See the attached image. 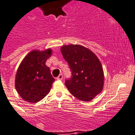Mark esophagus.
Listing matches in <instances>:
<instances>
[{
    "label": "esophagus",
    "mask_w": 135,
    "mask_h": 135,
    "mask_svg": "<svg viewBox=\"0 0 135 135\" xmlns=\"http://www.w3.org/2000/svg\"><path fill=\"white\" fill-rule=\"evenodd\" d=\"M56 79H57V80H62V79H63V74H60L58 76V77L56 78Z\"/></svg>",
    "instance_id": "1"
}]
</instances>
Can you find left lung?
Segmentation results:
<instances>
[{"label": "left lung", "instance_id": "left-lung-1", "mask_svg": "<svg viewBox=\"0 0 135 135\" xmlns=\"http://www.w3.org/2000/svg\"><path fill=\"white\" fill-rule=\"evenodd\" d=\"M61 51L72 72L71 77L65 79L67 88L78 99H93L102 91L104 83L103 68L99 59L82 45H64Z\"/></svg>", "mask_w": 135, "mask_h": 135}]
</instances>
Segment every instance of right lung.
Returning <instances> with one entry per match:
<instances>
[{
  "instance_id": "obj_1",
  "label": "right lung",
  "mask_w": 135,
  "mask_h": 135,
  "mask_svg": "<svg viewBox=\"0 0 135 135\" xmlns=\"http://www.w3.org/2000/svg\"><path fill=\"white\" fill-rule=\"evenodd\" d=\"M51 54L50 49L43 52L34 50L21 63L16 75L15 87L25 101L36 103L50 92L55 79L45 62Z\"/></svg>"
}]
</instances>
